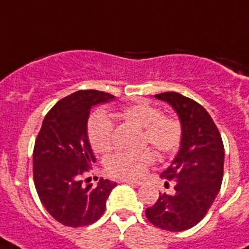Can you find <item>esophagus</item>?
<instances>
[{
  "label": "esophagus",
  "instance_id": "34e87169",
  "mask_svg": "<svg viewBox=\"0 0 249 249\" xmlns=\"http://www.w3.org/2000/svg\"><path fill=\"white\" fill-rule=\"evenodd\" d=\"M124 183H128V185H132V186H141L142 185V182L141 181H137V179H123Z\"/></svg>",
  "mask_w": 249,
  "mask_h": 249
}]
</instances>
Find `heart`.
I'll return each instance as SVG.
<instances>
[{"instance_id":"obj_1","label":"heart","mask_w":249,"mask_h":249,"mask_svg":"<svg viewBox=\"0 0 249 249\" xmlns=\"http://www.w3.org/2000/svg\"><path fill=\"white\" fill-rule=\"evenodd\" d=\"M121 115L140 128H144V141L160 152H172L179 146L181 124L173 117L163 116L158 107L147 102H138L125 107ZM88 137L97 152H106L113 144V124L105 113H95L88 124ZM154 161L151 151L117 152L108 158L106 169L109 174L123 178L141 177Z\"/></svg>"}]
</instances>
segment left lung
Listing matches in <instances>:
<instances>
[{"label":"left lung","mask_w":249,"mask_h":249,"mask_svg":"<svg viewBox=\"0 0 249 249\" xmlns=\"http://www.w3.org/2000/svg\"><path fill=\"white\" fill-rule=\"evenodd\" d=\"M177 113L182 137L179 150L160 177L174 182V194H163L146 217L156 228L183 231L200 222L221 189L224 143L207 109L174 91L156 94ZM168 181L165 185H168Z\"/></svg>","instance_id":"1"}]
</instances>
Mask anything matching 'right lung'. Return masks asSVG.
I'll list each match as a JSON object with an SVG mask.
<instances>
[{
  "instance_id": "obj_1",
  "label": "right lung",
  "mask_w": 249,
  "mask_h": 249,
  "mask_svg": "<svg viewBox=\"0 0 249 249\" xmlns=\"http://www.w3.org/2000/svg\"><path fill=\"white\" fill-rule=\"evenodd\" d=\"M115 99L98 90H79L60 99L48 112L33 150V179L45 209L71 228L101 218L116 182L101 178L83 186L81 176L95 163L88 137V119L94 106Z\"/></svg>"
}]
</instances>
